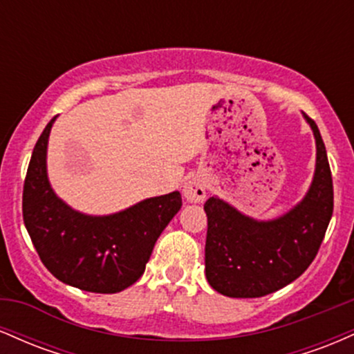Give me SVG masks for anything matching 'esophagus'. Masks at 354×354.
Here are the masks:
<instances>
[{"instance_id":"esophagus-1","label":"esophagus","mask_w":354,"mask_h":354,"mask_svg":"<svg viewBox=\"0 0 354 354\" xmlns=\"http://www.w3.org/2000/svg\"><path fill=\"white\" fill-rule=\"evenodd\" d=\"M183 196L188 203H203L206 200V183L200 176L189 178L183 185Z\"/></svg>"}]
</instances>
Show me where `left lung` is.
I'll list each match as a JSON object with an SVG mask.
<instances>
[{"mask_svg":"<svg viewBox=\"0 0 354 354\" xmlns=\"http://www.w3.org/2000/svg\"><path fill=\"white\" fill-rule=\"evenodd\" d=\"M313 181L303 200L274 219H254L218 196L205 203L206 279L230 298H261L299 278L318 253L333 214V180L319 129Z\"/></svg>","mask_w":354,"mask_h":354,"instance_id":"left-lung-1","label":"left lung"}]
</instances>
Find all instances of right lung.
<instances>
[{"label":"right lung","instance_id":"1","mask_svg":"<svg viewBox=\"0 0 354 354\" xmlns=\"http://www.w3.org/2000/svg\"><path fill=\"white\" fill-rule=\"evenodd\" d=\"M56 116L46 124L28 166L23 219L48 271L59 281L91 293H120L140 279L154 243L181 209L180 191L118 211L81 213L64 203L48 180V140Z\"/></svg>","mask_w":354,"mask_h":354}]
</instances>
